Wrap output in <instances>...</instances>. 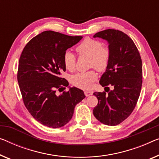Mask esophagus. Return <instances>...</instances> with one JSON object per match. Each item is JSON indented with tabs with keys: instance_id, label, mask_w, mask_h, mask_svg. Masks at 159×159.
Returning <instances> with one entry per match:
<instances>
[{
	"instance_id": "34e87169",
	"label": "esophagus",
	"mask_w": 159,
	"mask_h": 159,
	"mask_svg": "<svg viewBox=\"0 0 159 159\" xmlns=\"http://www.w3.org/2000/svg\"><path fill=\"white\" fill-rule=\"evenodd\" d=\"M84 93L86 95V96H91V95L93 94V91H84Z\"/></svg>"
}]
</instances>
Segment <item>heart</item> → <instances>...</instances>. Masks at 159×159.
I'll list each match as a JSON object with an SVG mask.
<instances>
[{"mask_svg":"<svg viewBox=\"0 0 159 159\" xmlns=\"http://www.w3.org/2000/svg\"><path fill=\"white\" fill-rule=\"evenodd\" d=\"M79 55L86 56L91 58V67L96 68L98 71L106 70L111 58L110 49L103 46V43L98 40L86 38L75 48ZM63 64L70 71L74 70L76 57L71 52L67 51L63 54ZM98 75L94 70L79 72L73 75L71 83L75 86L83 89H88L97 79Z\"/></svg>","mask_w":159,"mask_h":159,"instance_id":"heart-1","label":"heart"}]
</instances>
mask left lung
<instances>
[{"mask_svg":"<svg viewBox=\"0 0 159 159\" xmlns=\"http://www.w3.org/2000/svg\"><path fill=\"white\" fill-rule=\"evenodd\" d=\"M93 37L108 42L111 58L99 81L106 92L93 93L98 104L93 113L102 124L116 125L131 114L140 96L143 78L141 58L133 40L120 30L106 29L96 33ZM108 85L112 86L111 91Z\"/></svg>","mask_w":159,"mask_h":159,"instance_id":"left-lung-1","label":"left lung"}]
</instances>
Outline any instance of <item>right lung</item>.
Listing matches in <instances>:
<instances>
[{
	"mask_svg": "<svg viewBox=\"0 0 159 159\" xmlns=\"http://www.w3.org/2000/svg\"><path fill=\"white\" fill-rule=\"evenodd\" d=\"M46 30L25 45L19 59L17 79L23 103L37 121L53 129L62 127L71 119L74 108L85 97L78 88L68 87L61 74L66 71L63 54L81 40Z\"/></svg>",
	"mask_w": 159,
	"mask_h": 159,
	"instance_id": "add662e5",
	"label": "right lung"
}]
</instances>
